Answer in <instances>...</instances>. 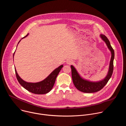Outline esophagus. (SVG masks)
Listing matches in <instances>:
<instances>
[{
  "label": "esophagus",
  "instance_id": "34e87169",
  "mask_svg": "<svg viewBox=\"0 0 126 126\" xmlns=\"http://www.w3.org/2000/svg\"><path fill=\"white\" fill-rule=\"evenodd\" d=\"M73 63V62L72 61V60H68L67 61H66V63L67 64H72Z\"/></svg>",
  "mask_w": 126,
  "mask_h": 126
}]
</instances>
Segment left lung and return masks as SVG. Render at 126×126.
I'll list each match as a JSON object with an SVG mask.
<instances>
[{"mask_svg": "<svg viewBox=\"0 0 126 126\" xmlns=\"http://www.w3.org/2000/svg\"><path fill=\"white\" fill-rule=\"evenodd\" d=\"M100 36L102 40L105 42L108 48L109 49L111 53V58L109 64V70L106 76L104 79L97 82H93L86 80L80 76L74 66L71 65L72 78L74 85L78 90L84 93H91L99 91L106 85L107 82L111 78L113 74L114 68L113 61L115 56L114 51L111 45L109 40L106 36L103 34H100Z\"/></svg>", "mask_w": 126, "mask_h": 126, "instance_id": "left-lung-1", "label": "left lung"}]
</instances>
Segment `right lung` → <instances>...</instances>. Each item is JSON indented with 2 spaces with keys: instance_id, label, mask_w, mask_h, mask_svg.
<instances>
[{
  "instance_id": "1",
  "label": "right lung",
  "mask_w": 126,
  "mask_h": 126,
  "mask_svg": "<svg viewBox=\"0 0 126 126\" xmlns=\"http://www.w3.org/2000/svg\"><path fill=\"white\" fill-rule=\"evenodd\" d=\"M29 33H28L27 35H26L24 37L22 38V39L27 37ZM20 41L18 43V44L20 42ZM14 53H14L13 58L14 57ZM63 67V65H60L58 68L54 70L45 79L36 83L27 82L24 81L18 74L16 69H15V71L18 81L19 82L20 84L24 88H25L30 92L35 94H45L49 92L52 90L54 85L56 77Z\"/></svg>"
}]
</instances>
